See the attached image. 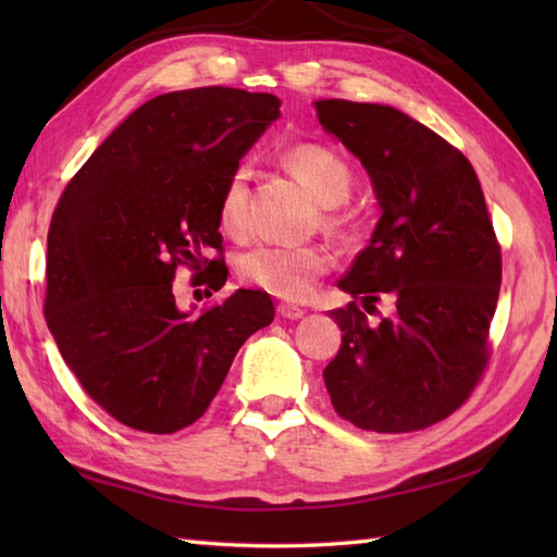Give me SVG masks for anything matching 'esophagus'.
<instances>
[{
    "instance_id": "34e87169",
    "label": "esophagus",
    "mask_w": 557,
    "mask_h": 557,
    "mask_svg": "<svg viewBox=\"0 0 557 557\" xmlns=\"http://www.w3.org/2000/svg\"><path fill=\"white\" fill-rule=\"evenodd\" d=\"M277 313L282 318H287V321H297V318L304 315V309H299V306L294 304H277Z\"/></svg>"
}]
</instances>
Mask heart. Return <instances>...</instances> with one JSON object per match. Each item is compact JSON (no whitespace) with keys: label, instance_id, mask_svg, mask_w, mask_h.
Returning a JSON list of instances; mask_svg holds the SVG:
<instances>
[{"label":"heart","instance_id":"heart-1","mask_svg":"<svg viewBox=\"0 0 557 557\" xmlns=\"http://www.w3.org/2000/svg\"><path fill=\"white\" fill-rule=\"evenodd\" d=\"M285 164L292 174L309 186V191L323 206H339L354 188V172L347 160L321 144H299L285 152ZM327 224L342 218L330 210ZM248 222V182L246 170L236 168L222 188L220 224L227 234H242ZM333 268V253L323 244H258L236 258V275L246 285L263 289L272 297L299 301L315 289L318 280Z\"/></svg>","mask_w":557,"mask_h":557}]
</instances>
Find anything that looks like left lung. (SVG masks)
<instances>
[{
  "instance_id": "left-lung-1",
  "label": "left lung",
  "mask_w": 557,
  "mask_h": 557,
  "mask_svg": "<svg viewBox=\"0 0 557 557\" xmlns=\"http://www.w3.org/2000/svg\"><path fill=\"white\" fill-rule=\"evenodd\" d=\"M318 120L369 172L383 215L339 280L351 294L330 311L342 335L325 387L342 419L409 433L447 419L491 359L503 258L471 162L429 126L387 104L318 100ZM381 296L396 313L371 324Z\"/></svg>"
}]
</instances>
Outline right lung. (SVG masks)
<instances>
[{
    "label": "right lung",
    "instance_id": "right-lung-1",
    "mask_svg": "<svg viewBox=\"0 0 557 557\" xmlns=\"http://www.w3.org/2000/svg\"><path fill=\"white\" fill-rule=\"evenodd\" d=\"M277 114L270 92H164L128 114L59 198L45 321L88 397L128 429L164 435L198 421L236 351L275 318L256 289L188 318L172 280L186 265L222 289V188Z\"/></svg>",
    "mask_w": 557,
    "mask_h": 557
}]
</instances>
